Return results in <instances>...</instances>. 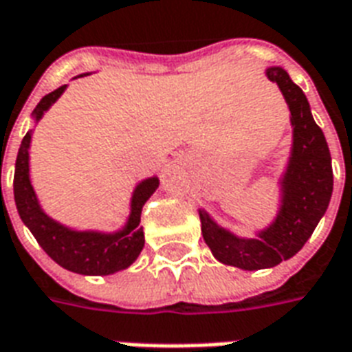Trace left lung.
Masks as SVG:
<instances>
[{
	"label": "left lung",
	"mask_w": 352,
	"mask_h": 352,
	"mask_svg": "<svg viewBox=\"0 0 352 352\" xmlns=\"http://www.w3.org/2000/svg\"><path fill=\"white\" fill-rule=\"evenodd\" d=\"M268 78L279 84L294 124L292 157L283 178V206L277 219L258 233V239L246 241L220 230L206 211H200L204 241L214 257L242 270L272 268L294 257L325 214L332 195L331 152L312 119L309 100L285 69L270 67Z\"/></svg>",
	"instance_id": "8db88e82"
}]
</instances>
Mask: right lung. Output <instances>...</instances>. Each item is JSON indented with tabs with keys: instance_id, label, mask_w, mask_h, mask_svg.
Instances as JSON below:
<instances>
[{
	"instance_id": "1",
	"label": "right lung",
	"mask_w": 352,
	"mask_h": 352,
	"mask_svg": "<svg viewBox=\"0 0 352 352\" xmlns=\"http://www.w3.org/2000/svg\"><path fill=\"white\" fill-rule=\"evenodd\" d=\"M64 89L65 84L45 95L38 102L34 108L36 121L43 116V111L58 99ZM29 145H31V132H27L25 138L21 139L20 151L16 157L14 200L23 224L31 230L38 244L43 248V252L62 268L75 272V274L108 275L128 268L145 246L143 228H139L141 209L157 189L160 185L157 178L141 182L138 189L133 190L132 213L124 230L113 235H102V233H91V231L78 233V231H72L56 224L38 206L36 195L29 179Z\"/></svg>"
}]
</instances>
